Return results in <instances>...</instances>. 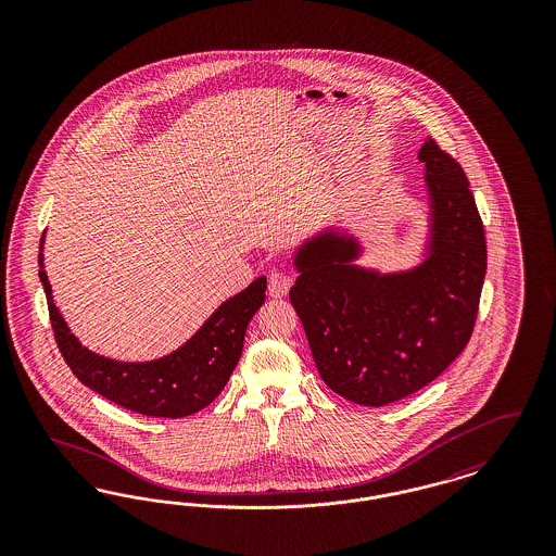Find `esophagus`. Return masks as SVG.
I'll list each match as a JSON object with an SVG mask.
<instances>
[{
    "instance_id": "esophagus-1",
    "label": "esophagus",
    "mask_w": 556,
    "mask_h": 556,
    "mask_svg": "<svg viewBox=\"0 0 556 556\" xmlns=\"http://www.w3.org/2000/svg\"><path fill=\"white\" fill-rule=\"evenodd\" d=\"M291 275L286 270H273L268 277V293L273 298H283L291 288Z\"/></svg>"
}]
</instances>
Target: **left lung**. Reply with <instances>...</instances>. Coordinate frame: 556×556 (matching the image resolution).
<instances>
[{
    "mask_svg": "<svg viewBox=\"0 0 556 556\" xmlns=\"http://www.w3.org/2000/svg\"><path fill=\"white\" fill-rule=\"evenodd\" d=\"M427 233L417 265H361L367 248L344 225L304 239L290 300L323 381L361 406H383L431 383L465 350L485 277V238L456 160L425 139Z\"/></svg>",
    "mask_w": 556,
    "mask_h": 556,
    "instance_id": "8db88e82",
    "label": "left lung"
}]
</instances>
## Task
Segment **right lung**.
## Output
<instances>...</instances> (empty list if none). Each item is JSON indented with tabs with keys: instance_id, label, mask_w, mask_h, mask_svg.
<instances>
[{
	"instance_id": "1",
	"label": "right lung",
	"mask_w": 556,
	"mask_h": 556,
	"mask_svg": "<svg viewBox=\"0 0 556 556\" xmlns=\"http://www.w3.org/2000/svg\"><path fill=\"white\" fill-rule=\"evenodd\" d=\"M39 243V279L48 298L55 344L80 383L110 402L146 417H189L220 394L238 365L250 318L265 304L266 277L227 298L177 350L154 361H116L80 344L53 304Z\"/></svg>"
}]
</instances>
